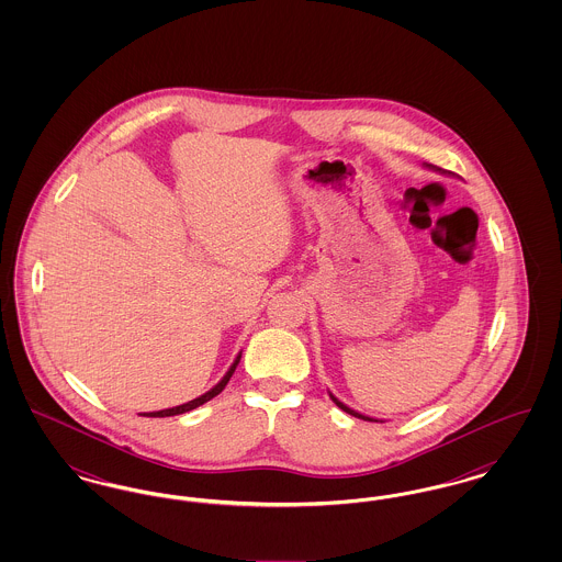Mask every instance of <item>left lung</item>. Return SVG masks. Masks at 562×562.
Segmentation results:
<instances>
[{"mask_svg": "<svg viewBox=\"0 0 562 562\" xmlns=\"http://www.w3.org/2000/svg\"><path fill=\"white\" fill-rule=\"evenodd\" d=\"M426 168H429V170H436V172H442V168H438V166H431V164H424ZM330 398H333V402L341 408V411H346V413H349V415H353V417H358V419H364V422H376V419H373V417H367V415H362V413H358V411H353V408H349V406H346L344 402L337 401L333 394H330Z\"/></svg>", "mask_w": 562, "mask_h": 562, "instance_id": "8db88e82", "label": "left lung"}]
</instances>
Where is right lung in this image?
Wrapping results in <instances>:
<instances>
[{
	"label": "right lung",
	"mask_w": 562,
	"mask_h": 562,
	"mask_svg": "<svg viewBox=\"0 0 562 562\" xmlns=\"http://www.w3.org/2000/svg\"><path fill=\"white\" fill-rule=\"evenodd\" d=\"M241 351L236 356V360H234V364L229 367V371L223 374V379L214 385L213 390H209L206 394H202L200 398H193V401L186 402V404H179V406H172V408H164V411H156V413H143V417H172V415H181V413H188L191 408H198L200 404H204V402L213 401L216 394H221L223 390H225V385H227V381L232 379V374L236 371V367H238V362H240Z\"/></svg>",
	"instance_id": "1"
}]
</instances>
